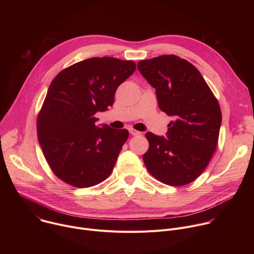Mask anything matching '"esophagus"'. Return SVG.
Listing matches in <instances>:
<instances>
[{
    "instance_id": "34e87169",
    "label": "esophagus",
    "mask_w": 254,
    "mask_h": 254,
    "mask_svg": "<svg viewBox=\"0 0 254 254\" xmlns=\"http://www.w3.org/2000/svg\"><path fill=\"white\" fill-rule=\"evenodd\" d=\"M129 133H130L131 135H137V134H140V132H139V131H137V130H135V129H133V128H129Z\"/></svg>"
}]
</instances>
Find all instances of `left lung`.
<instances>
[{
    "mask_svg": "<svg viewBox=\"0 0 254 254\" xmlns=\"http://www.w3.org/2000/svg\"><path fill=\"white\" fill-rule=\"evenodd\" d=\"M141 75L156 89L160 110L173 121L164 135L146 133L150 147L142 160L162 183L187 185L207 167L222 122L218 101L199 70L176 55L141 60Z\"/></svg>",
    "mask_w": 254,
    "mask_h": 254,
    "instance_id": "8db88e82",
    "label": "left lung"
}]
</instances>
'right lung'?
<instances>
[{
  "label": "right lung",
  "mask_w": 254,
  "mask_h": 254,
  "mask_svg": "<svg viewBox=\"0 0 254 254\" xmlns=\"http://www.w3.org/2000/svg\"><path fill=\"white\" fill-rule=\"evenodd\" d=\"M135 67L133 61L93 57L62 70L51 82L37 133L51 170L65 183L87 188L113 172L128 131L99 127L94 115L114 104L118 87Z\"/></svg>",
  "instance_id": "obj_1"
}]
</instances>
